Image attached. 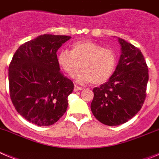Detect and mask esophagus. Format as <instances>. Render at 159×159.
Wrapping results in <instances>:
<instances>
[{"label":"esophagus","instance_id":"1","mask_svg":"<svg viewBox=\"0 0 159 159\" xmlns=\"http://www.w3.org/2000/svg\"><path fill=\"white\" fill-rule=\"evenodd\" d=\"M82 89L83 88L81 87H79L77 85H75V87H74V92H79V91H81Z\"/></svg>","mask_w":159,"mask_h":159}]
</instances>
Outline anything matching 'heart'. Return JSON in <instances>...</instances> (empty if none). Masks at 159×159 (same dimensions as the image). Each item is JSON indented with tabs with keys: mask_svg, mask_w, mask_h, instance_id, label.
I'll list each match as a JSON object with an SVG mask.
<instances>
[{
	"mask_svg": "<svg viewBox=\"0 0 159 159\" xmlns=\"http://www.w3.org/2000/svg\"><path fill=\"white\" fill-rule=\"evenodd\" d=\"M57 59L60 68L70 77L82 65L83 70L75 78L80 84H104L111 78L118 65V55L113 49L88 40L73 43L71 52L61 50Z\"/></svg>",
	"mask_w": 159,
	"mask_h": 159,
	"instance_id": "b5f03b06",
	"label": "heart"
}]
</instances>
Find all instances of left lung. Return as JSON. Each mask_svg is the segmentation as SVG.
I'll use <instances>...</instances> for the list:
<instances>
[{"label": "left lung", "instance_id": "8db88e82", "mask_svg": "<svg viewBox=\"0 0 159 159\" xmlns=\"http://www.w3.org/2000/svg\"><path fill=\"white\" fill-rule=\"evenodd\" d=\"M121 55L111 78L93 89L91 110L100 123L118 126L139 111L146 98L148 67L139 49L121 38Z\"/></svg>", "mask_w": 159, "mask_h": 159}]
</instances>
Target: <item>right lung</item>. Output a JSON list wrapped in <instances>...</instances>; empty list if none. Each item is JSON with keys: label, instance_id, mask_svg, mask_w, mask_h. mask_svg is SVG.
Instances as JSON below:
<instances>
[{"label": "right lung", "instance_id": "1", "mask_svg": "<svg viewBox=\"0 0 159 159\" xmlns=\"http://www.w3.org/2000/svg\"><path fill=\"white\" fill-rule=\"evenodd\" d=\"M71 36L43 34L23 43L8 67L10 98L30 123L50 126L64 116L72 81L60 72L57 52Z\"/></svg>", "mask_w": 159, "mask_h": 159}]
</instances>
